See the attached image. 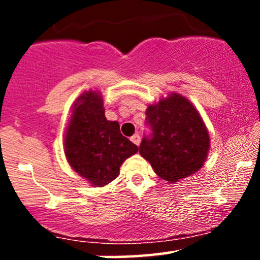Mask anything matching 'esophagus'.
I'll return each mask as SVG.
<instances>
[{"instance_id":"obj_1","label":"esophagus","mask_w":260,"mask_h":260,"mask_svg":"<svg viewBox=\"0 0 260 260\" xmlns=\"http://www.w3.org/2000/svg\"><path fill=\"white\" fill-rule=\"evenodd\" d=\"M131 140H132V143H134V144H136V145H139V143H140V136H139L138 133L133 134V136L131 137Z\"/></svg>"}]
</instances>
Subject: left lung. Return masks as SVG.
Segmentation results:
<instances>
[{"label": "left lung", "mask_w": 260, "mask_h": 260, "mask_svg": "<svg viewBox=\"0 0 260 260\" xmlns=\"http://www.w3.org/2000/svg\"><path fill=\"white\" fill-rule=\"evenodd\" d=\"M151 129L142 139L139 153L155 174L174 183L196 174L207 160L210 138L201 115L189 100L177 92L147 109Z\"/></svg>", "instance_id": "1"}]
</instances>
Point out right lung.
I'll return each mask as SVG.
<instances>
[{"mask_svg":"<svg viewBox=\"0 0 260 260\" xmlns=\"http://www.w3.org/2000/svg\"><path fill=\"white\" fill-rule=\"evenodd\" d=\"M137 151L138 147L121 134L118 122L106 120L100 94L80 95L64 134V153L74 171L92 186H106Z\"/></svg>","mask_w":260,"mask_h":260,"instance_id":"obj_1","label":"right lung"}]
</instances>
